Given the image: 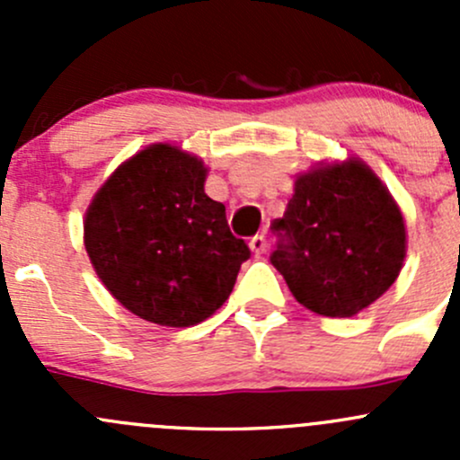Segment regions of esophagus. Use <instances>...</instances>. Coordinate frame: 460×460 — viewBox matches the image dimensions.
<instances>
[{"mask_svg":"<svg viewBox=\"0 0 460 460\" xmlns=\"http://www.w3.org/2000/svg\"><path fill=\"white\" fill-rule=\"evenodd\" d=\"M249 247H252V252L256 253V256H262V253L267 252V238H264L262 234L253 235V238L249 240Z\"/></svg>","mask_w":460,"mask_h":460,"instance_id":"34e87169","label":"esophagus"}]
</instances>
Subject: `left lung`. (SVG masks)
I'll use <instances>...</instances> for the list:
<instances>
[{"label":"left lung","instance_id":"left-lung-1","mask_svg":"<svg viewBox=\"0 0 460 460\" xmlns=\"http://www.w3.org/2000/svg\"><path fill=\"white\" fill-rule=\"evenodd\" d=\"M271 229L278 234L271 264L303 307L329 318L356 316L376 303L407 252L401 208L356 157L298 175Z\"/></svg>","mask_w":460,"mask_h":460}]
</instances>
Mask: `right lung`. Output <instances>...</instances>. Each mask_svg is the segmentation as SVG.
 Instances as JSON below:
<instances>
[{
	"label": "right lung",
	"instance_id": "right-lung-1",
	"mask_svg": "<svg viewBox=\"0 0 460 460\" xmlns=\"http://www.w3.org/2000/svg\"><path fill=\"white\" fill-rule=\"evenodd\" d=\"M202 160L151 144L119 164L93 198L84 247L122 307L162 327H191L234 291L252 252L204 193Z\"/></svg>",
	"mask_w": 460,
	"mask_h": 460
}]
</instances>
